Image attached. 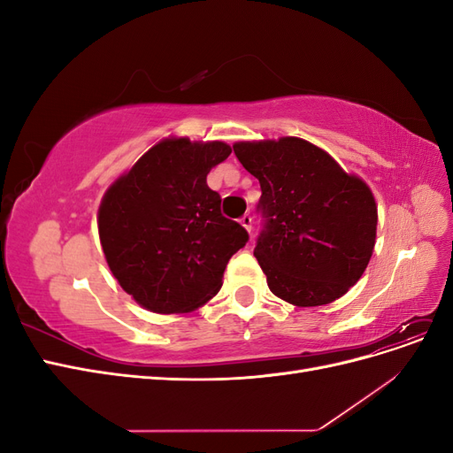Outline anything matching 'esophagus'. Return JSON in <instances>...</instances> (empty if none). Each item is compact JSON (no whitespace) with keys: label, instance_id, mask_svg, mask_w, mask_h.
<instances>
[{"label":"esophagus","instance_id":"esophagus-1","mask_svg":"<svg viewBox=\"0 0 453 453\" xmlns=\"http://www.w3.org/2000/svg\"><path fill=\"white\" fill-rule=\"evenodd\" d=\"M240 223H242V226L248 230V232H251V228H253V217L251 215H243L242 219H240Z\"/></svg>","mask_w":453,"mask_h":453}]
</instances>
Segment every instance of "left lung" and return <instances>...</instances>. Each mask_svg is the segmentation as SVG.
Segmentation results:
<instances>
[{
  "label": "left lung",
  "mask_w": 453,
  "mask_h": 453,
  "mask_svg": "<svg viewBox=\"0 0 453 453\" xmlns=\"http://www.w3.org/2000/svg\"><path fill=\"white\" fill-rule=\"evenodd\" d=\"M260 183L265 226L253 255L270 291L298 308L331 304L359 281L376 243L378 208L357 175L306 140L238 142Z\"/></svg>",
  "instance_id": "1"
}]
</instances>
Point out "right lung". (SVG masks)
I'll list each match as a JSON object with an SVG mask.
<instances>
[{
    "label": "right lung",
    "mask_w": 453,
    "mask_h": 453,
    "mask_svg": "<svg viewBox=\"0 0 453 453\" xmlns=\"http://www.w3.org/2000/svg\"><path fill=\"white\" fill-rule=\"evenodd\" d=\"M223 142L166 138L105 190L98 232L109 270L149 311L185 313L223 285L248 230L221 213L210 170L228 158Z\"/></svg>",
    "instance_id": "obj_1"
}]
</instances>
